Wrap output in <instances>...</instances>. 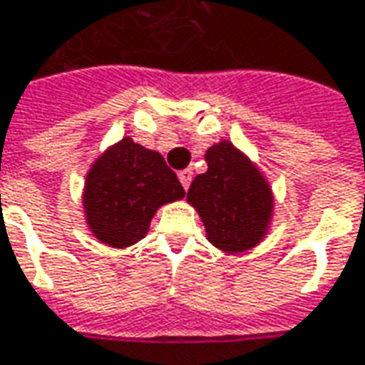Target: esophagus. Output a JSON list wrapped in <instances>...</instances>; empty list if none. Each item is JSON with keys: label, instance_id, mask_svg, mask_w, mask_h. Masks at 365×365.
Returning a JSON list of instances; mask_svg holds the SVG:
<instances>
[{"label": "esophagus", "instance_id": "34e87169", "mask_svg": "<svg viewBox=\"0 0 365 365\" xmlns=\"http://www.w3.org/2000/svg\"><path fill=\"white\" fill-rule=\"evenodd\" d=\"M178 178H180V185L185 187V190H188V187H190V180H192V170H190V168L180 170V173H178Z\"/></svg>", "mask_w": 365, "mask_h": 365}]
</instances>
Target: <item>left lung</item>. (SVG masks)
Returning a JSON list of instances; mask_svg holds the SVG:
<instances>
[{
    "label": "left lung",
    "mask_w": 365,
    "mask_h": 365,
    "mask_svg": "<svg viewBox=\"0 0 365 365\" xmlns=\"http://www.w3.org/2000/svg\"><path fill=\"white\" fill-rule=\"evenodd\" d=\"M208 170L197 175L187 200L205 225L208 242L228 255L262 242L274 216V192L264 173L230 140L207 149Z\"/></svg>",
    "instance_id": "left-lung-1"
}]
</instances>
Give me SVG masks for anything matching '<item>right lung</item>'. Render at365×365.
Returning <instances> with one entry per match:
<instances>
[{
	"label": "right lung",
	"mask_w": 365,
	"mask_h": 365,
	"mask_svg": "<svg viewBox=\"0 0 365 365\" xmlns=\"http://www.w3.org/2000/svg\"><path fill=\"white\" fill-rule=\"evenodd\" d=\"M81 198L89 232L101 245L129 248L147 236L158 208L185 198V188L160 153L123 137L87 170Z\"/></svg>",
	"instance_id": "1"
}]
</instances>
